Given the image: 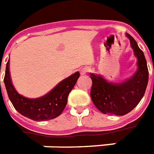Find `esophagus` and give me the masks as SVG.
<instances>
[{
    "label": "esophagus",
    "instance_id": "34e87169",
    "mask_svg": "<svg viewBox=\"0 0 154 154\" xmlns=\"http://www.w3.org/2000/svg\"><path fill=\"white\" fill-rule=\"evenodd\" d=\"M89 72V68H84L82 69V71H81V73L82 74H86V72Z\"/></svg>",
    "mask_w": 154,
    "mask_h": 154
}]
</instances>
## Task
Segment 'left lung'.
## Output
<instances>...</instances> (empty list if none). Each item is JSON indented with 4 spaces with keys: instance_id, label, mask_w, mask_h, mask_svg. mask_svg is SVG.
Returning a JSON list of instances; mask_svg holds the SVG:
<instances>
[{
    "instance_id": "obj_1",
    "label": "left lung",
    "mask_w": 154,
    "mask_h": 154,
    "mask_svg": "<svg viewBox=\"0 0 154 154\" xmlns=\"http://www.w3.org/2000/svg\"><path fill=\"white\" fill-rule=\"evenodd\" d=\"M131 46L137 58V72L126 82L119 84L108 82L100 76L91 74L92 86L91 97L100 112L104 114L122 116L136 107L143 98L149 81V70L143 51L135 40L126 33Z\"/></svg>"
}]
</instances>
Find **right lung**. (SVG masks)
Here are the masks:
<instances>
[{
  "mask_svg": "<svg viewBox=\"0 0 154 154\" xmlns=\"http://www.w3.org/2000/svg\"><path fill=\"white\" fill-rule=\"evenodd\" d=\"M80 73L77 72L61 81L54 89L42 97L28 99L15 91L11 83L9 62L6 64L4 82L9 99L17 111L33 121H47L60 116L68 102V96L77 82Z\"/></svg>",
  "mask_w": 154,
  "mask_h": 154,
  "instance_id": "obj_1",
  "label": "right lung"
}]
</instances>
